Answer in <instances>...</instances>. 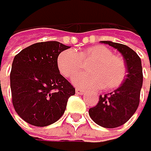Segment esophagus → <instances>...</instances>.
Masks as SVG:
<instances>
[{
    "label": "esophagus",
    "instance_id": "34e87169",
    "mask_svg": "<svg viewBox=\"0 0 151 151\" xmlns=\"http://www.w3.org/2000/svg\"><path fill=\"white\" fill-rule=\"evenodd\" d=\"M76 93L77 94H83V93H84V91L77 88V89H76Z\"/></svg>",
    "mask_w": 151,
    "mask_h": 151
}]
</instances>
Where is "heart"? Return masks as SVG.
Instances as JSON below:
<instances>
[{
  "mask_svg": "<svg viewBox=\"0 0 151 151\" xmlns=\"http://www.w3.org/2000/svg\"><path fill=\"white\" fill-rule=\"evenodd\" d=\"M87 65V73L76 75L73 81L83 89L114 90L119 88L127 77V64L121 57L115 56L112 51L104 45H93L75 52L64 50L58 56L57 65L61 75L71 78L78 73L83 62Z\"/></svg>",
  "mask_w": 151,
  "mask_h": 151,
  "instance_id": "1",
  "label": "heart"
}]
</instances>
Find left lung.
<instances>
[{
  "label": "left lung",
  "instance_id": "1",
  "mask_svg": "<svg viewBox=\"0 0 151 151\" xmlns=\"http://www.w3.org/2000/svg\"><path fill=\"white\" fill-rule=\"evenodd\" d=\"M117 49L123 55L127 64L128 75L124 83L112 93L99 95V101L89 110V114L95 123L104 128L114 129L124 125L132 117L140 103L143 84L141 59L127 45L103 41Z\"/></svg>",
  "mask_w": 151,
  "mask_h": 151
}]
</instances>
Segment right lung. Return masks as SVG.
Returning <instances> with one entry per match:
<instances>
[{"label":"right lung","instance_id":"right-lung-1","mask_svg":"<svg viewBox=\"0 0 151 151\" xmlns=\"http://www.w3.org/2000/svg\"><path fill=\"white\" fill-rule=\"evenodd\" d=\"M70 48L58 41L28 46L14 58L10 73L13 107L28 124L45 127L65 111L68 98L76 90L59 73L58 56Z\"/></svg>","mask_w":151,"mask_h":151}]
</instances>
